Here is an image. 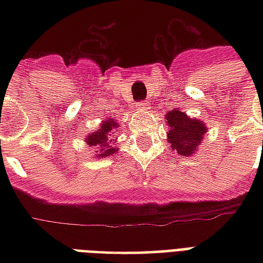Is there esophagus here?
I'll return each instance as SVG.
<instances>
[{
  "label": "esophagus",
  "instance_id": "obj_1",
  "mask_svg": "<svg viewBox=\"0 0 263 263\" xmlns=\"http://www.w3.org/2000/svg\"><path fill=\"white\" fill-rule=\"evenodd\" d=\"M137 108L139 111H148L151 108V103L149 101H141V103L137 104Z\"/></svg>",
  "mask_w": 263,
  "mask_h": 263
}]
</instances>
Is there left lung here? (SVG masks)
<instances>
[{"mask_svg":"<svg viewBox=\"0 0 263 263\" xmlns=\"http://www.w3.org/2000/svg\"><path fill=\"white\" fill-rule=\"evenodd\" d=\"M167 131V142L171 143L172 151L184 158L193 156L201 145L207 125L197 118H190L180 109H171L165 117Z\"/></svg>","mask_w":263,"mask_h":263,"instance_id":"left-lung-1","label":"left lung"}]
</instances>
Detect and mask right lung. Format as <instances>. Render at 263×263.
Here are the masks:
<instances>
[{"mask_svg": "<svg viewBox=\"0 0 263 263\" xmlns=\"http://www.w3.org/2000/svg\"><path fill=\"white\" fill-rule=\"evenodd\" d=\"M120 124L112 118L108 117L104 121H101L100 128L88 134L84 139L86 145L90 148H94V158L97 159H104L107 156H112L118 152V148H115L114 145L117 142L115 139V132Z\"/></svg>", "mask_w": 263, "mask_h": 263, "instance_id": "right-lung-1", "label": "right lung"}]
</instances>
